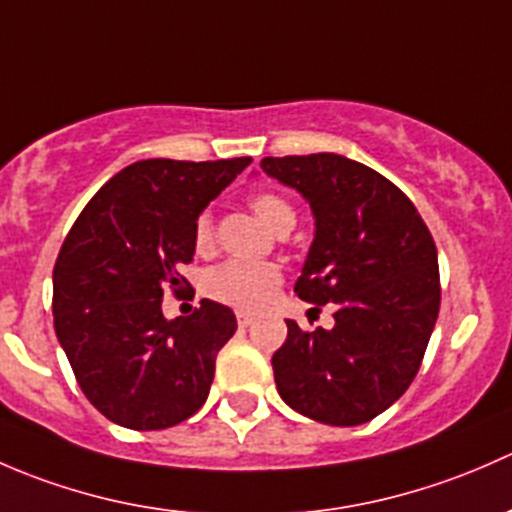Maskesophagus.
Listing matches in <instances>:
<instances>
[{
	"label": "esophagus",
	"instance_id": "34e87169",
	"mask_svg": "<svg viewBox=\"0 0 512 512\" xmlns=\"http://www.w3.org/2000/svg\"><path fill=\"white\" fill-rule=\"evenodd\" d=\"M252 324V314L247 312H237V327L240 329H247Z\"/></svg>",
	"mask_w": 512,
	"mask_h": 512
}]
</instances>
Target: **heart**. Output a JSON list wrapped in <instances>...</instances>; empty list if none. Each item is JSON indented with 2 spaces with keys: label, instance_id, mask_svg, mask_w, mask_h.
<instances>
[{
  "label": "heart",
  "instance_id": "heart-1",
  "mask_svg": "<svg viewBox=\"0 0 512 512\" xmlns=\"http://www.w3.org/2000/svg\"><path fill=\"white\" fill-rule=\"evenodd\" d=\"M250 208L272 232L292 230L294 208L277 193H255L250 198ZM193 242L200 252L210 250L213 245V218L210 213H200L193 227ZM282 285L280 267L272 262H225L205 275L203 289L208 297L230 304L235 309L255 312L272 302L275 292Z\"/></svg>",
  "mask_w": 512,
  "mask_h": 512
}]
</instances>
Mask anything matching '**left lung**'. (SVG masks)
Listing matches in <instances>:
<instances>
[{"mask_svg": "<svg viewBox=\"0 0 512 512\" xmlns=\"http://www.w3.org/2000/svg\"><path fill=\"white\" fill-rule=\"evenodd\" d=\"M262 173L297 190L314 240L294 292L337 307L332 329L287 319L275 384L297 414L359 426L401 399L436 327L438 255L414 203L391 180L339 153L262 158Z\"/></svg>", "mask_w": 512, "mask_h": 512, "instance_id": "obj_1", "label": "left lung"}]
</instances>
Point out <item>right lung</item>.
Masks as SVG:
<instances>
[{"mask_svg": "<svg viewBox=\"0 0 512 512\" xmlns=\"http://www.w3.org/2000/svg\"><path fill=\"white\" fill-rule=\"evenodd\" d=\"M252 158H148L113 175L81 210L54 265V327L86 399L108 421L158 431L205 404L215 356L235 334L230 307L203 299L163 317L195 255L198 215Z\"/></svg>", "mask_w": 512, "mask_h": 512, "instance_id": "add662e5", "label": "right lung"}]
</instances>
